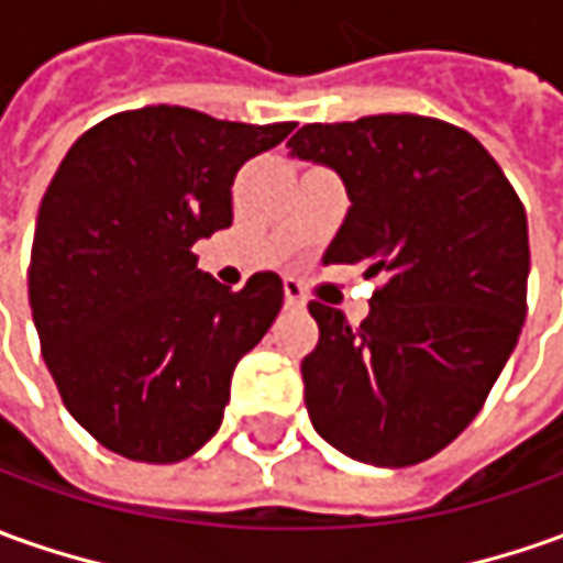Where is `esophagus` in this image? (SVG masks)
<instances>
[{
	"instance_id": "obj_1",
	"label": "esophagus",
	"mask_w": 563,
	"mask_h": 563,
	"mask_svg": "<svg viewBox=\"0 0 563 563\" xmlns=\"http://www.w3.org/2000/svg\"><path fill=\"white\" fill-rule=\"evenodd\" d=\"M283 292H286V311H305V296L296 280L283 283Z\"/></svg>"
}]
</instances>
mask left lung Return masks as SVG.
<instances>
[{
    "label": "left lung",
    "instance_id": "1",
    "mask_svg": "<svg viewBox=\"0 0 563 563\" xmlns=\"http://www.w3.org/2000/svg\"><path fill=\"white\" fill-rule=\"evenodd\" d=\"M289 156L332 169L347 216L323 265L382 277L369 317L311 301L301 361L311 426L339 453L404 468L456 441L484 407L527 317V216L484 144L412 113L311 122Z\"/></svg>",
    "mask_w": 563,
    "mask_h": 563
}]
</instances>
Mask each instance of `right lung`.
<instances>
[{"mask_svg": "<svg viewBox=\"0 0 563 563\" xmlns=\"http://www.w3.org/2000/svg\"><path fill=\"white\" fill-rule=\"evenodd\" d=\"M292 129L141 107L60 159L36 218L30 311L64 407L107 450L181 462L216 438L233 366L280 313L283 280L265 271L233 292L190 250L231 228L240 166Z\"/></svg>", "mask_w": 563, "mask_h": 563, "instance_id": "1", "label": "right lung"}]
</instances>
